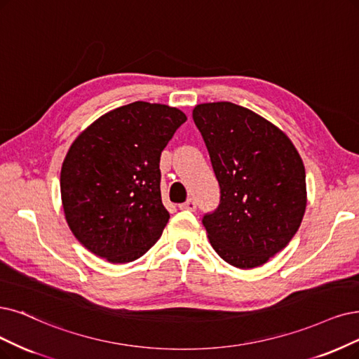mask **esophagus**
<instances>
[{"mask_svg": "<svg viewBox=\"0 0 359 359\" xmlns=\"http://www.w3.org/2000/svg\"><path fill=\"white\" fill-rule=\"evenodd\" d=\"M179 207H180V210H189V211H195V208H196V203H195V200H192V198H189V200H188L187 203L180 204Z\"/></svg>", "mask_w": 359, "mask_h": 359, "instance_id": "34e87169", "label": "esophagus"}]
</instances>
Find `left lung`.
Listing matches in <instances>:
<instances>
[{
  "instance_id": "1",
  "label": "left lung",
  "mask_w": 359,
  "mask_h": 359,
  "mask_svg": "<svg viewBox=\"0 0 359 359\" xmlns=\"http://www.w3.org/2000/svg\"><path fill=\"white\" fill-rule=\"evenodd\" d=\"M192 118L220 187L219 207L203 217L208 240L232 266H262L287 247L302 223V158L285 133L240 104H196Z\"/></svg>"
}]
</instances>
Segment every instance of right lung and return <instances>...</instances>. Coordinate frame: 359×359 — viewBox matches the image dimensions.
Here are the masks:
<instances>
[{
	"instance_id": "right-lung-1",
	"label": "right lung",
	"mask_w": 359,
	"mask_h": 359,
	"mask_svg": "<svg viewBox=\"0 0 359 359\" xmlns=\"http://www.w3.org/2000/svg\"><path fill=\"white\" fill-rule=\"evenodd\" d=\"M184 121L167 104L133 102L102 115L71 144L60 171L62 204L72 233L91 253L127 263L161 236L170 215L159 158Z\"/></svg>"
}]
</instances>
